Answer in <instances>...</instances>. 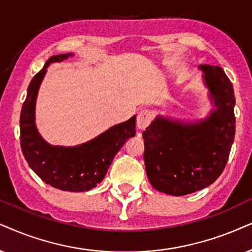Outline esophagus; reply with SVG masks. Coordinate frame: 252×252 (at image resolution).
Listing matches in <instances>:
<instances>
[{"instance_id":"esophagus-1","label":"esophagus","mask_w":252,"mask_h":252,"mask_svg":"<svg viewBox=\"0 0 252 252\" xmlns=\"http://www.w3.org/2000/svg\"><path fill=\"white\" fill-rule=\"evenodd\" d=\"M152 121V113L150 110H143L137 115L136 126L139 130H144L146 126L151 123Z\"/></svg>"}]
</instances>
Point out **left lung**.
Segmentation results:
<instances>
[{
    "label": "left lung",
    "instance_id": "1",
    "mask_svg": "<svg viewBox=\"0 0 252 252\" xmlns=\"http://www.w3.org/2000/svg\"><path fill=\"white\" fill-rule=\"evenodd\" d=\"M216 110L196 123L158 116L145 131L144 163L152 187L170 195H186L214 183L223 172L235 137V95L219 66L201 65Z\"/></svg>",
    "mask_w": 252,
    "mask_h": 252
}]
</instances>
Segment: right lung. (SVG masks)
Wrapping results in <instances>:
<instances>
[{
    "mask_svg": "<svg viewBox=\"0 0 252 252\" xmlns=\"http://www.w3.org/2000/svg\"><path fill=\"white\" fill-rule=\"evenodd\" d=\"M72 53L53 56L33 76L21 111V148L29 166L44 183L69 192H86L103 180L114 157L136 133V116L114 126L96 138L78 146H52L39 136L34 124L38 88L47 66L63 62Z\"/></svg>",
    "mask_w": 252,
    "mask_h": 252,
    "instance_id": "1",
    "label": "right lung"
}]
</instances>
